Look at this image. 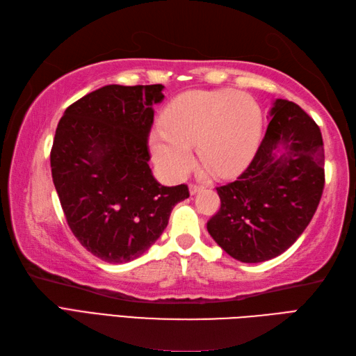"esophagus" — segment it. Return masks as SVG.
<instances>
[{"label":"esophagus","mask_w":356,"mask_h":356,"mask_svg":"<svg viewBox=\"0 0 356 356\" xmlns=\"http://www.w3.org/2000/svg\"><path fill=\"white\" fill-rule=\"evenodd\" d=\"M202 188H204V186H201V184H191V187H188V191H191V195H195V193L201 192Z\"/></svg>","instance_id":"esophagus-1"}]
</instances>
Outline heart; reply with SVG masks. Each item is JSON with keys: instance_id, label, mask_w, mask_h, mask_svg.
<instances>
[{"instance_id": "1", "label": "heart", "mask_w": 356, "mask_h": 356, "mask_svg": "<svg viewBox=\"0 0 356 356\" xmlns=\"http://www.w3.org/2000/svg\"><path fill=\"white\" fill-rule=\"evenodd\" d=\"M163 129L151 134V152L165 175L181 178L200 161L213 175L230 177L254 155L262 136V109L254 97L234 90L191 91L161 115Z\"/></svg>"}]
</instances>
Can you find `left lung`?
I'll return each instance as SVG.
<instances>
[{
	"label": "left lung",
	"instance_id": "1",
	"mask_svg": "<svg viewBox=\"0 0 356 356\" xmlns=\"http://www.w3.org/2000/svg\"><path fill=\"white\" fill-rule=\"evenodd\" d=\"M265 137L238 179L216 187L220 209L207 230L243 264L280 256L309 225L325 188L318 124L294 102L277 99Z\"/></svg>",
	"mask_w": 356,
	"mask_h": 356
}]
</instances>
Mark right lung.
<instances>
[{"label":"right lung","instance_id":"add662e5","mask_svg":"<svg viewBox=\"0 0 356 356\" xmlns=\"http://www.w3.org/2000/svg\"><path fill=\"white\" fill-rule=\"evenodd\" d=\"M164 86L106 85L70 105L58 123L51 177L70 230L108 264L140 257L168 227L186 184L154 178L147 137Z\"/></svg>","mask_w":356,"mask_h":356}]
</instances>
